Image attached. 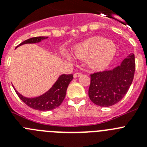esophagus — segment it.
Instances as JSON below:
<instances>
[{
  "instance_id": "obj_1",
  "label": "esophagus",
  "mask_w": 147,
  "mask_h": 147,
  "mask_svg": "<svg viewBox=\"0 0 147 147\" xmlns=\"http://www.w3.org/2000/svg\"><path fill=\"white\" fill-rule=\"evenodd\" d=\"M82 75V73L81 72H76L74 74V78H76V77H79V76H80Z\"/></svg>"
}]
</instances>
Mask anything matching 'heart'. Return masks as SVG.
Instances as JSON below:
<instances>
[{"instance_id":"heart-1","label":"heart","mask_w":147,"mask_h":147,"mask_svg":"<svg viewBox=\"0 0 147 147\" xmlns=\"http://www.w3.org/2000/svg\"><path fill=\"white\" fill-rule=\"evenodd\" d=\"M116 46L112 41L102 37H94L82 42L74 51L79 59H88L90 66L95 69L107 67L114 58Z\"/></svg>"}]
</instances>
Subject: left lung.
Here are the masks:
<instances>
[{
    "label": "left lung",
    "mask_w": 147,
    "mask_h": 147,
    "mask_svg": "<svg viewBox=\"0 0 147 147\" xmlns=\"http://www.w3.org/2000/svg\"><path fill=\"white\" fill-rule=\"evenodd\" d=\"M135 70V55L130 54L111 71L105 70L90 74V99L101 107H110L119 102L132 84Z\"/></svg>",
    "instance_id": "obj_1"
}]
</instances>
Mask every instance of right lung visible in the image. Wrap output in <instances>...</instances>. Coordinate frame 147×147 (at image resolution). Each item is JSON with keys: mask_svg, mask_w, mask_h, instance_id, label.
Listing matches in <instances>:
<instances>
[{"mask_svg": "<svg viewBox=\"0 0 147 147\" xmlns=\"http://www.w3.org/2000/svg\"><path fill=\"white\" fill-rule=\"evenodd\" d=\"M47 38L48 37H32L23 41L19 45L26 43H36ZM73 78V74H62L49 90L42 96L35 98H26L23 96L17 90H15V92L19 98L31 108L40 111H49L57 108L62 103L65 97L67 86Z\"/></svg>", "mask_w": 147, "mask_h": 147, "instance_id": "add662e5", "label": "right lung"}]
</instances>
